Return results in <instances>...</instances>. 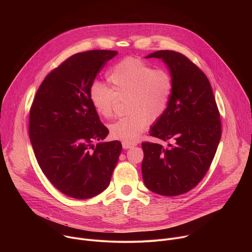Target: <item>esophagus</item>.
Masks as SVG:
<instances>
[{
  "instance_id": "34e87169",
  "label": "esophagus",
  "mask_w": 252,
  "mask_h": 252,
  "mask_svg": "<svg viewBox=\"0 0 252 252\" xmlns=\"http://www.w3.org/2000/svg\"><path fill=\"white\" fill-rule=\"evenodd\" d=\"M136 146L135 142H127V141H123V148L125 150H127V149H131L133 147Z\"/></svg>"
}]
</instances>
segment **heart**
<instances>
[{
    "mask_svg": "<svg viewBox=\"0 0 252 252\" xmlns=\"http://www.w3.org/2000/svg\"><path fill=\"white\" fill-rule=\"evenodd\" d=\"M109 88L96 84L90 92L95 113L111 119L118 100H125L126 116L110 126L111 135L133 142L148 124L157 123L167 110L172 93V79L167 70L154 68L143 60L127 57L107 71Z\"/></svg>",
    "mask_w": 252,
    "mask_h": 252,
    "instance_id": "1",
    "label": "heart"
}]
</instances>
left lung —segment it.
Returning <instances> with one entry per match:
<instances>
[{
  "instance_id": "obj_1",
  "label": "left lung",
  "mask_w": 252,
  "mask_h": 252,
  "mask_svg": "<svg viewBox=\"0 0 252 252\" xmlns=\"http://www.w3.org/2000/svg\"><path fill=\"white\" fill-rule=\"evenodd\" d=\"M147 58L168 65L173 87L166 112L150 133L170 143H141L143 183L155 193L181 195L200 183L213 160L221 137L220 111L207 77L188 57L164 50Z\"/></svg>"
}]
</instances>
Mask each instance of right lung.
Segmentation results:
<instances>
[{
	"label": "right lung",
	"mask_w": 252,
	"mask_h": 252,
	"mask_svg": "<svg viewBox=\"0 0 252 252\" xmlns=\"http://www.w3.org/2000/svg\"><path fill=\"white\" fill-rule=\"evenodd\" d=\"M118 52L93 50L67 58L47 75L30 110L29 135L38 163L62 193L87 199L110 185L122 152L90 100L94 81Z\"/></svg>",
	"instance_id": "1"
}]
</instances>
